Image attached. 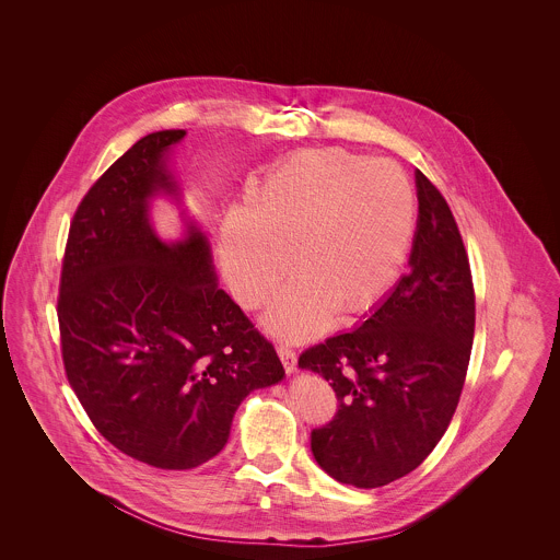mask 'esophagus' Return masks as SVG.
Listing matches in <instances>:
<instances>
[{
    "label": "esophagus",
    "mask_w": 560,
    "mask_h": 560,
    "mask_svg": "<svg viewBox=\"0 0 560 560\" xmlns=\"http://www.w3.org/2000/svg\"><path fill=\"white\" fill-rule=\"evenodd\" d=\"M277 352H279V357H281V363H283L285 372H295V363H298V357H295V352H293L292 348L285 347V345H279V347H277Z\"/></svg>",
    "instance_id": "1"
}]
</instances>
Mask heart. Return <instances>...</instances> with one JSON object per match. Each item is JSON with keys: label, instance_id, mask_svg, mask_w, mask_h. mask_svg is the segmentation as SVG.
I'll return each instance as SVG.
<instances>
[{"label": "heart", "instance_id": "b5f03b06", "mask_svg": "<svg viewBox=\"0 0 560 560\" xmlns=\"http://www.w3.org/2000/svg\"><path fill=\"white\" fill-rule=\"evenodd\" d=\"M418 218L411 180L397 163L320 151L283 165L220 233L229 288L260 308L288 272L293 279L265 315L270 334L308 340L338 308H372L399 277Z\"/></svg>", "mask_w": 560, "mask_h": 560}]
</instances>
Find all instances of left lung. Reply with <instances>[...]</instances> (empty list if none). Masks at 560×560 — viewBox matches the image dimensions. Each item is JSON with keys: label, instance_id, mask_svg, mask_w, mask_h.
I'll return each instance as SVG.
<instances>
[{"label": "left lung", "instance_id": "8db88e82", "mask_svg": "<svg viewBox=\"0 0 560 560\" xmlns=\"http://www.w3.org/2000/svg\"><path fill=\"white\" fill-rule=\"evenodd\" d=\"M418 226L409 270L357 329L304 350L302 370L338 397L311 432L320 468L373 489L416 470L452 422L475 338L470 262L445 197L416 172Z\"/></svg>", "mask_w": 560, "mask_h": 560}]
</instances>
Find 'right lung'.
<instances>
[{
    "mask_svg": "<svg viewBox=\"0 0 560 560\" xmlns=\"http://www.w3.org/2000/svg\"><path fill=\"white\" fill-rule=\"evenodd\" d=\"M185 130L140 138L85 192L62 260L65 372L96 430L119 452L188 470L229 441L252 390L283 380L267 338L218 288L206 235L158 237L149 206L178 199L167 170Z\"/></svg>",
    "mask_w": 560,
    "mask_h": 560,
    "instance_id": "1",
    "label": "right lung"
}]
</instances>
